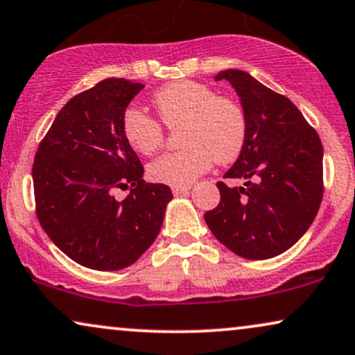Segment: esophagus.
<instances>
[{"mask_svg":"<svg viewBox=\"0 0 355 355\" xmlns=\"http://www.w3.org/2000/svg\"><path fill=\"white\" fill-rule=\"evenodd\" d=\"M189 189H191V186H173V194L174 196L186 194V192H189Z\"/></svg>","mask_w":355,"mask_h":355,"instance_id":"esophagus-1","label":"esophagus"}]
</instances>
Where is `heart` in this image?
<instances>
[{
    "mask_svg": "<svg viewBox=\"0 0 355 355\" xmlns=\"http://www.w3.org/2000/svg\"><path fill=\"white\" fill-rule=\"evenodd\" d=\"M159 121L169 128L182 125L179 144L184 148L166 153L148 166V176L169 186H187L211 163L228 164L246 141V114L236 101L218 96L197 81H178L151 98ZM123 137L133 150L151 155L164 144L163 125L144 110L128 107L122 117Z\"/></svg>",
    "mask_w": 355,
    "mask_h": 355,
    "instance_id": "1",
    "label": "heart"
}]
</instances>
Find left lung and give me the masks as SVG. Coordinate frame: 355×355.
Listing matches in <instances>:
<instances>
[{
	"label": "left lung",
	"mask_w": 355,
	"mask_h": 355,
	"mask_svg": "<svg viewBox=\"0 0 355 355\" xmlns=\"http://www.w3.org/2000/svg\"><path fill=\"white\" fill-rule=\"evenodd\" d=\"M215 80L234 87L246 114V141L227 179L217 182L220 204L205 211L214 236L234 254L269 259L300 239L323 200V145L297 105L241 70Z\"/></svg>",
	"instance_id": "1"
}]
</instances>
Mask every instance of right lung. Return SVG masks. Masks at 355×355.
Masks as SVG:
<instances>
[{"label":"right lung","mask_w":355,"mask_h":355,"mask_svg":"<svg viewBox=\"0 0 355 355\" xmlns=\"http://www.w3.org/2000/svg\"><path fill=\"white\" fill-rule=\"evenodd\" d=\"M141 83L107 78L57 114L32 166L35 214L44 232L78 264L119 270L153 245L173 199L164 184L144 181V166L122 132ZM117 188L131 191L117 201Z\"/></svg>","instance_id":"right-lung-1"}]
</instances>
